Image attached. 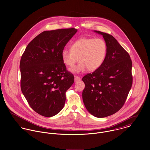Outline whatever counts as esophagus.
I'll list each match as a JSON object with an SVG mask.
<instances>
[{
	"label": "esophagus",
	"mask_w": 150,
	"mask_h": 150,
	"mask_svg": "<svg viewBox=\"0 0 150 150\" xmlns=\"http://www.w3.org/2000/svg\"><path fill=\"white\" fill-rule=\"evenodd\" d=\"M79 80H80V77H79L77 76H74V81H75V82L78 81Z\"/></svg>",
	"instance_id": "obj_1"
}]
</instances>
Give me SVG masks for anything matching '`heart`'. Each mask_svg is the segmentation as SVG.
<instances>
[{
    "label": "heart",
    "instance_id": "obj_1",
    "mask_svg": "<svg viewBox=\"0 0 150 150\" xmlns=\"http://www.w3.org/2000/svg\"><path fill=\"white\" fill-rule=\"evenodd\" d=\"M107 52V43L103 39L82 37L71 43L70 49L62 50L61 58L68 67H72L79 59L80 62L70 69L72 73H80L87 69L93 71L102 65Z\"/></svg>",
    "mask_w": 150,
    "mask_h": 150
}]
</instances>
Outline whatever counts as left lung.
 <instances>
[{
  "label": "left lung",
  "instance_id": "obj_1",
  "mask_svg": "<svg viewBox=\"0 0 150 150\" xmlns=\"http://www.w3.org/2000/svg\"><path fill=\"white\" fill-rule=\"evenodd\" d=\"M103 36L107 52L100 68L82 78L85 87L82 99L93 116L103 118L122 108L132 84V61L129 54L109 34L95 30Z\"/></svg>",
  "mask_w": 150,
  "mask_h": 150
}]
</instances>
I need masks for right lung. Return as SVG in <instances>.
<instances>
[{"instance_id": "right-lung-1", "label": "right lung", "mask_w": 150, "mask_h": 150, "mask_svg": "<svg viewBox=\"0 0 150 150\" xmlns=\"http://www.w3.org/2000/svg\"><path fill=\"white\" fill-rule=\"evenodd\" d=\"M74 28L45 31L31 41L20 62L22 93L35 112L52 117L64 107L65 93L74 81L61 52L77 33Z\"/></svg>"}]
</instances>
